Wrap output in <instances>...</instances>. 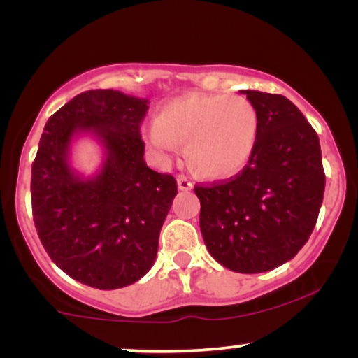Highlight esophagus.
Here are the masks:
<instances>
[{"label": "esophagus", "instance_id": "1", "mask_svg": "<svg viewBox=\"0 0 358 358\" xmlns=\"http://www.w3.org/2000/svg\"><path fill=\"white\" fill-rule=\"evenodd\" d=\"M178 187H179V190H192L194 184L190 182V179L187 178V176L180 174V176H178Z\"/></svg>", "mask_w": 358, "mask_h": 358}]
</instances>
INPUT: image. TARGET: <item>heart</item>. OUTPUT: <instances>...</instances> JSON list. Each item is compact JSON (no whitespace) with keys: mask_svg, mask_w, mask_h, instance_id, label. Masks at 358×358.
<instances>
[{"mask_svg":"<svg viewBox=\"0 0 358 358\" xmlns=\"http://www.w3.org/2000/svg\"><path fill=\"white\" fill-rule=\"evenodd\" d=\"M145 135L159 153H173L176 143H185V159L195 173L227 179L256 151L259 114L244 96L185 94L161 106Z\"/></svg>","mask_w":358,"mask_h":358,"instance_id":"obj_1","label":"heart"}]
</instances>
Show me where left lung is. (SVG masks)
Wrapping results in <instances>:
<instances>
[{
    "mask_svg": "<svg viewBox=\"0 0 358 358\" xmlns=\"http://www.w3.org/2000/svg\"><path fill=\"white\" fill-rule=\"evenodd\" d=\"M259 114L257 146L236 178L195 185L200 231L215 261L239 273L272 271L315 229L326 176L316 131L285 96L244 90Z\"/></svg>",
    "mask_w": 358,
    "mask_h": 358,
    "instance_id": "1",
    "label": "left lung"
}]
</instances>
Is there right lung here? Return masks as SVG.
Returning a JSON list of instances; mask_svg holds the SVG:
<instances>
[{"label": "right lung", "mask_w": 358, "mask_h": 358, "mask_svg": "<svg viewBox=\"0 0 358 358\" xmlns=\"http://www.w3.org/2000/svg\"><path fill=\"white\" fill-rule=\"evenodd\" d=\"M148 104L114 90L81 92L48 119L32 164V213L43 248L66 275L99 290L150 272L178 194L173 176L145 163L140 122ZM86 136L103 151L91 176L71 163L72 145Z\"/></svg>", "instance_id": "add662e5"}]
</instances>
